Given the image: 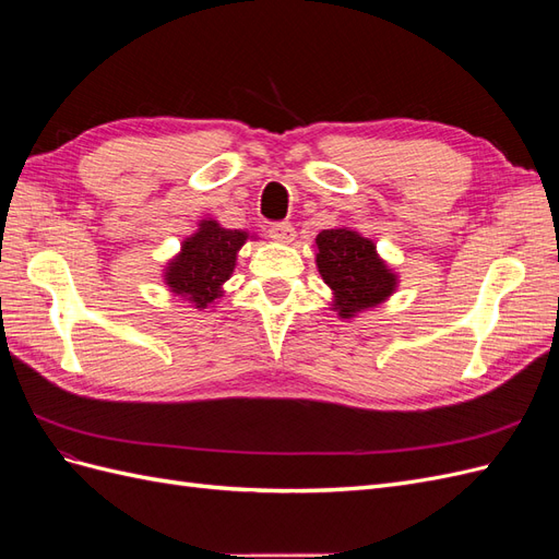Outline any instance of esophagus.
<instances>
[{
    "label": "esophagus",
    "mask_w": 559,
    "mask_h": 559,
    "mask_svg": "<svg viewBox=\"0 0 559 559\" xmlns=\"http://www.w3.org/2000/svg\"><path fill=\"white\" fill-rule=\"evenodd\" d=\"M267 233H270V238H273L275 242H284V245L294 242V238H296V228L292 224H286V222L273 224V226L267 228Z\"/></svg>",
    "instance_id": "obj_1"
}]
</instances>
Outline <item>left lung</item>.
Here are the masks:
<instances>
[{
  "mask_svg": "<svg viewBox=\"0 0 559 559\" xmlns=\"http://www.w3.org/2000/svg\"><path fill=\"white\" fill-rule=\"evenodd\" d=\"M317 267L333 294L343 319L366 308H376L396 289V275L376 253V245L347 228H331L317 235Z\"/></svg>",
  "mask_w": 559,
  "mask_h": 559,
  "instance_id": "1",
  "label": "left lung"
}]
</instances>
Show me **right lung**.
<instances>
[{"instance_id": "obj_1", "label": "right lung", "mask_w": 559, "mask_h": 559, "mask_svg": "<svg viewBox=\"0 0 559 559\" xmlns=\"http://www.w3.org/2000/svg\"><path fill=\"white\" fill-rule=\"evenodd\" d=\"M247 240V233L222 228L216 222H202L200 230L181 245V253L167 263L165 282L170 289L207 308L222 296V284L233 275L235 257Z\"/></svg>"}]
</instances>
